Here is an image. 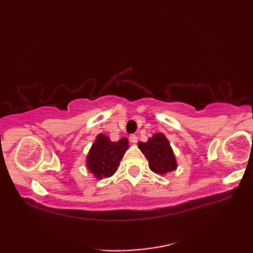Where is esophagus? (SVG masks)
Instances as JSON below:
<instances>
[{
    "label": "esophagus",
    "mask_w": 253,
    "mask_h": 253,
    "mask_svg": "<svg viewBox=\"0 0 253 253\" xmlns=\"http://www.w3.org/2000/svg\"><path fill=\"white\" fill-rule=\"evenodd\" d=\"M129 140H130V142H131L132 144H136L137 141H138V137H137L136 135H131V136L129 137Z\"/></svg>",
    "instance_id": "obj_1"
}]
</instances>
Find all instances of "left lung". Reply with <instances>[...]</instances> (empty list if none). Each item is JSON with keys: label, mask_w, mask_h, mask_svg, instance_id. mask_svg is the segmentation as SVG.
I'll list each match as a JSON object with an SVG mask.
<instances>
[{"label": "left lung", "mask_w": 253, "mask_h": 253, "mask_svg": "<svg viewBox=\"0 0 253 253\" xmlns=\"http://www.w3.org/2000/svg\"><path fill=\"white\" fill-rule=\"evenodd\" d=\"M138 148L149 162L153 173L166 175L177 169V161L168 138L162 132H157L147 142H139Z\"/></svg>", "instance_id": "1"}]
</instances>
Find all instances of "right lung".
Segmentation results:
<instances>
[{"label": "right lung", "instance_id": "obj_1", "mask_svg": "<svg viewBox=\"0 0 253 253\" xmlns=\"http://www.w3.org/2000/svg\"><path fill=\"white\" fill-rule=\"evenodd\" d=\"M128 143L126 137L118 141H112L103 133L96 136L85 158V166L94 178H109L115 174L124 154L129 148Z\"/></svg>", "mask_w": 253, "mask_h": 253}]
</instances>
